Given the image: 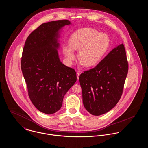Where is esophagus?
I'll return each instance as SVG.
<instances>
[{"label": "esophagus", "instance_id": "obj_1", "mask_svg": "<svg viewBox=\"0 0 148 148\" xmlns=\"http://www.w3.org/2000/svg\"><path fill=\"white\" fill-rule=\"evenodd\" d=\"M79 76H80V73L79 72H77V80H79Z\"/></svg>", "mask_w": 148, "mask_h": 148}]
</instances>
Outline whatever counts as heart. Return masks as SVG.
Returning a JSON list of instances; mask_svg holds the SVG:
<instances>
[{
    "instance_id": "obj_1",
    "label": "heart",
    "mask_w": 148,
    "mask_h": 148,
    "mask_svg": "<svg viewBox=\"0 0 148 148\" xmlns=\"http://www.w3.org/2000/svg\"><path fill=\"white\" fill-rule=\"evenodd\" d=\"M69 45L64 47L68 63L75 59L73 50L79 51L78 60L86 68L97 65L105 56L110 46V39L105 33L91 28L79 29L71 35Z\"/></svg>"
}]
</instances>
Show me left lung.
<instances>
[{
  "label": "left lung",
  "instance_id": "1",
  "mask_svg": "<svg viewBox=\"0 0 148 148\" xmlns=\"http://www.w3.org/2000/svg\"><path fill=\"white\" fill-rule=\"evenodd\" d=\"M127 71V54L121 44L95 67L82 73L79 82L86 110L99 116L113 109L122 95Z\"/></svg>",
  "mask_w": 148,
  "mask_h": 148
}]
</instances>
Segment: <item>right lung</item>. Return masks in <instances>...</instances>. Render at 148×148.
<instances>
[{
    "instance_id": "right-lung-1",
    "label": "right lung",
    "mask_w": 148,
    "mask_h": 148,
    "mask_svg": "<svg viewBox=\"0 0 148 148\" xmlns=\"http://www.w3.org/2000/svg\"><path fill=\"white\" fill-rule=\"evenodd\" d=\"M68 20L41 24L27 38L23 49L21 68L30 100L40 112L56 113L65 94L77 81V73L62 63L58 49L59 32Z\"/></svg>"
}]
</instances>
